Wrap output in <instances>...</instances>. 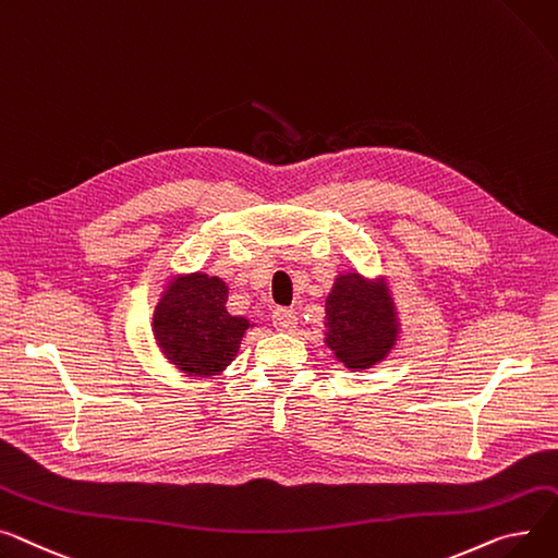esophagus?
Masks as SVG:
<instances>
[{"instance_id": "1", "label": "esophagus", "mask_w": 558, "mask_h": 558, "mask_svg": "<svg viewBox=\"0 0 558 558\" xmlns=\"http://www.w3.org/2000/svg\"><path fill=\"white\" fill-rule=\"evenodd\" d=\"M271 318H274V325L278 331H293L295 327H299V316H295L293 310H287V307H278Z\"/></svg>"}]
</instances>
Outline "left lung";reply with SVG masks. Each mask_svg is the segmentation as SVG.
I'll use <instances>...</instances> for the list:
<instances>
[{
    "instance_id": "8db88e82",
    "label": "left lung",
    "mask_w": 558,
    "mask_h": 558,
    "mask_svg": "<svg viewBox=\"0 0 558 558\" xmlns=\"http://www.w3.org/2000/svg\"><path fill=\"white\" fill-rule=\"evenodd\" d=\"M399 316L388 282L339 274L325 301V345L352 373L386 361L399 341Z\"/></svg>"
}]
</instances>
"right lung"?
I'll list each match as a JSON object with an SVG mask.
<instances>
[{"instance_id": "add662e5", "label": "right lung", "mask_w": 558, "mask_h": 558, "mask_svg": "<svg viewBox=\"0 0 558 558\" xmlns=\"http://www.w3.org/2000/svg\"><path fill=\"white\" fill-rule=\"evenodd\" d=\"M229 284L208 274L172 278L155 307L153 333L163 356L191 377L221 375L235 361L248 327L227 310Z\"/></svg>"}]
</instances>
